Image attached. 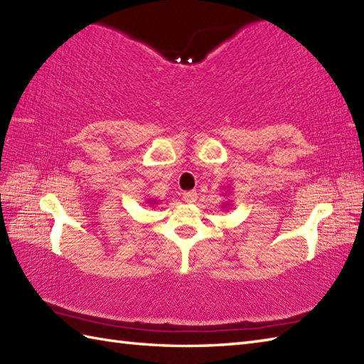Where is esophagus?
<instances>
[{
    "label": "esophagus",
    "mask_w": 364,
    "mask_h": 364,
    "mask_svg": "<svg viewBox=\"0 0 364 364\" xmlns=\"http://www.w3.org/2000/svg\"><path fill=\"white\" fill-rule=\"evenodd\" d=\"M183 200L186 203H196L197 200V192L196 191H189V192H184L183 194Z\"/></svg>",
    "instance_id": "esophagus-1"
}]
</instances>
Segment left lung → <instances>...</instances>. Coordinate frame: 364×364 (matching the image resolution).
<instances>
[{"label": "left lung", "mask_w": 364, "mask_h": 364, "mask_svg": "<svg viewBox=\"0 0 364 364\" xmlns=\"http://www.w3.org/2000/svg\"><path fill=\"white\" fill-rule=\"evenodd\" d=\"M223 206H225V208H227V206H231V205H230V203H225V205H223Z\"/></svg>", "instance_id": "left-lung-1"}]
</instances>
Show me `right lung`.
<instances>
[{"instance_id":"1","label":"right lung","mask_w":364,"mask_h":364,"mask_svg":"<svg viewBox=\"0 0 364 364\" xmlns=\"http://www.w3.org/2000/svg\"><path fill=\"white\" fill-rule=\"evenodd\" d=\"M146 203H150V206H153L156 202H154V200H149V202H146Z\"/></svg>"}]
</instances>
